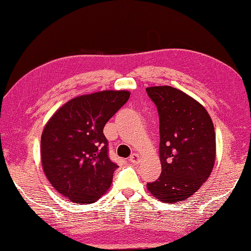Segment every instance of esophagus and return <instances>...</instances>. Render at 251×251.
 <instances>
[{"instance_id":"esophagus-1","label":"esophagus","mask_w":251,"mask_h":251,"mask_svg":"<svg viewBox=\"0 0 251 251\" xmlns=\"http://www.w3.org/2000/svg\"><path fill=\"white\" fill-rule=\"evenodd\" d=\"M129 160H130L131 163H133V164H138L140 162V155L136 154V153L132 154L130 157H129Z\"/></svg>"}]
</instances>
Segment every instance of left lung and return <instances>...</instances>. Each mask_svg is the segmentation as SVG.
Instances as JSON below:
<instances>
[{"label": "left lung", "mask_w": 251, "mask_h": 251, "mask_svg": "<svg viewBox=\"0 0 251 251\" xmlns=\"http://www.w3.org/2000/svg\"><path fill=\"white\" fill-rule=\"evenodd\" d=\"M159 116L162 174L149 191L165 203L187 200L207 180L215 162V132L200 102L172 86L146 88Z\"/></svg>", "instance_id": "left-lung-1"}]
</instances>
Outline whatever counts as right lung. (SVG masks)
Wrapping results in <instances>:
<instances>
[{"label": "right lung", "instance_id": "add662e5", "mask_svg": "<svg viewBox=\"0 0 251 251\" xmlns=\"http://www.w3.org/2000/svg\"><path fill=\"white\" fill-rule=\"evenodd\" d=\"M130 97L127 91H102L71 99L50 118L41 135L46 177L70 201L94 203L109 189L118 165L108 155V120Z\"/></svg>", "mask_w": 251, "mask_h": 251}]
</instances>
